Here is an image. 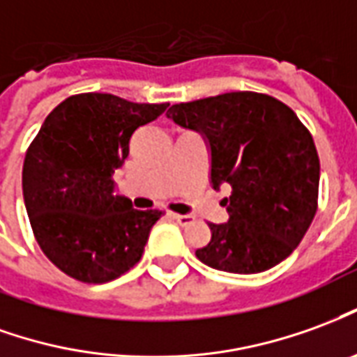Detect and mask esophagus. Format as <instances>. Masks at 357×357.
Wrapping results in <instances>:
<instances>
[{"mask_svg": "<svg viewBox=\"0 0 357 357\" xmlns=\"http://www.w3.org/2000/svg\"><path fill=\"white\" fill-rule=\"evenodd\" d=\"M172 218L181 224V226H187V224H191V222L195 220V216H191V214H172Z\"/></svg>", "mask_w": 357, "mask_h": 357, "instance_id": "esophagus-1", "label": "esophagus"}]
</instances>
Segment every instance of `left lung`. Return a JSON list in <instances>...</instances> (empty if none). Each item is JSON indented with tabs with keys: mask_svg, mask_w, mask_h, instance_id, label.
Returning a JSON list of instances; mask_svg holds the SVG:
<instances>
[{
	"mask_svg": "<svg viewBox=\"0 0 357 357\" xmlns=\"http://www.w3.org/2000/svg\"><path fill=\"white\" fill-rule=\"evenodd\" d=\"M168 118L203 137L211 183L230 185L228 222L208 224L197 259L216 271L255 274L300 245L317 211L319 156L313 137L286 104L257 92H226L174 104Z\"/></svg>",
	"mask_w": 357,
	"mask_h": 357,
	"instance_id": "left-lung-1",
	"label": "left lung"
}]
</instances>
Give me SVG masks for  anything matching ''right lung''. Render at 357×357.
<instances>
[{"mask_svg": "<svg viewBox=\"0 0 357 357\" xmlns=\"http://www.w3.org/2000/svg\"><path fill=\"white\" fill-rule=\"evenodd\" d=\"M168 104L114 94L69 96L52 109L22 166V197L44 255L75 280L104 284L135 266L162 211H137L114 172L141 126Z\"/></svg>", "mask_w": 357, "mask_h": 357, "instance_id": "right-lung-1", "label": "right lung"}]
</instances>
